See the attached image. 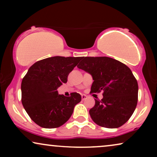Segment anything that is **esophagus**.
Returning a JSON list of instances; mask_svg holds the SVG:
<instances>
[{
    "label": "esophagus",
    "mask_w": 157,
    "mask_h": 157,
    "mask_svg": "<svg viewBox=\"0 0 157 157\" xmlns=\"http://www.w3.org/2000/svg\"><path fill=\"white\" fill-rule=\"evenodd\" d=\"M86 97L87 96L85 95V94H82V95H81V98H82V100H85L86 98Z\"/></svg>",
    "instance_id": "esophagus-1"
}]
</instances>
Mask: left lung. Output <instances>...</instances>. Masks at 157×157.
<instances>
[{
  "label": "left lung",
  "instance_id": "left-lung-1",
  "mask_svg": "<svg viewBox=\"0 0 157 157\" xmlns=\"http://www.w3.org/2000/svg\"><path fill=\"white\" fill-rule=\"evenodd\" d=\"M77 67L91 75V92L103 93L89 110L91 119L103 127L114 128L129 119L138 101V83L127 66L109 57H83Z\"/></svg>",
  "mask_w": 157,
  "mask_h": 157
}]
</instances>
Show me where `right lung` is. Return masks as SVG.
<instances>
[{"mask_svg":"<svg viewBox=\"0 0 157 157\" xmlns=\"http://www.w3.org/2000/svg\"><path fill=\"white\" fill-rule=\"evenodd\" d=\"M81 57L53 56L36 62L21 83V101L31 119L46 128L59 127L71 117L81 101L79 94L60 95L58 88L67 82L68 74Z\"/></svg>","mask_w":157,"mask_h":157,"instance_id":"right-lung-1","label":"right lung"}]
</instances>
